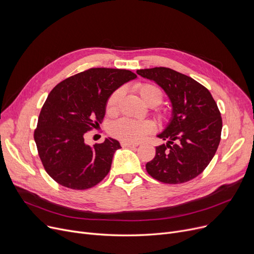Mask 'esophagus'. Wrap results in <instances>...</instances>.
<instances>
[{
	"label": "esophagus",
	"mask_w": 254,
	"mask_h": 254,
	"mask_svg": "<svg viewBox=\"0 0 254 254\" xmlns=\"http://www.w3.org/2000/svg\"><path fill=\"white\" fill-rule=\"evenodd\" d=\"M120 145L123 146V147H137L138 144H132V143H127V142H122Z\"/></svg>",
	"instance_id": "34e87169"
}]
</instances>
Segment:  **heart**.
Instances as JSON below:
<instances>
[{"label": "heart", "instance_id": "1", "mask_svg": "<svg viewBox=\"0 0 254 254\" xmlns=\"http://www.w3.org/2000/svg\"><path fill=\"white\" fill-rule=\"evenodd\" d=\"M135 90L141 100L149 107H156L163 102V91L156 85L150 83H139L135 85ZM123 90L116 89L109 96L106 102V111L109 114H114L117 111V107ZM165 114H158L159 119H165ZM155 126L151 120H131L128 118H122L113 123L110 127V134L118 140L127 143H138L146 136L151 134Z\"/></svg>", "mask_w": 254, "mask_h": 254}]
</instances>
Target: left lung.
Here are the masks:
<instances>
[{"label":"left lung","mask_w":254,"mask_h":254,"mask_svg":"<svg viewBox=\"0 0 254 254\" xmlns=\"http://www.w3.org/2000/svg\"><path fill=\"white\" fill-rule=\"evenodd\" d=\"M161 86L172 103V118L157 137L167 144L156 147L146 164L148 174L163 183L188 182L206 169L218 148L222 119L210 91L194 79L165 66L137 70Z\"/></svg>","instance_id":"left-lung-1"}]
</instances>
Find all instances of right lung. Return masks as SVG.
Segmentation results:
<instances>
[{
	"label": "right lung",
	"mask_w": 254,
	"mask_h": 254,
	"mask_svg": "<svg viewBox=\"0 0 254 254\" xmlns=\"http://www.w3.org/2000/svg\"><path fill=\"white\" fill-rule=\"evenodd\" d=\"M135 78L137 75L128 70L91 68L64 79L50 91L34 139L43 167L53 180L82 190L107 176L120 144L107 138L91 147L84 142L85 132L102 123L111 93Z\"/></svg>",
	"instance_id": "right-lung-1"
}]
</instances>
